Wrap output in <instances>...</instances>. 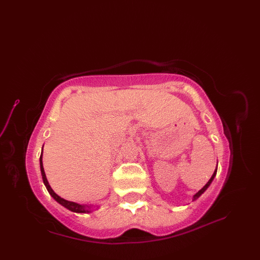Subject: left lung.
I'll return each instance as SVG.
<instances>
[{
  "instance_id": "8db88e82",
  "label": "left lung",
  "mask_w": 260,
  "mask_h": 260,
  "mask_svg": "<svg viewBox=\"0 0 260 260\" xmlns=\"http://www.w3.org/2000/svg\"><path fill=\"white\" fill-rule=\"evenodd\" d=\"M216 173H217V167H216V170L214 171V173H213V175H212V177H211V179L208 181V183L206 184V185H204L200 190H198V193H196L194 196H193V201H195L197 198H199L204 192H206V190H207V188L210 186V184L212 183V181L214 180V178H215V176H216Z\"/></svg>"
}]
</instances>
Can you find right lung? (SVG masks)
<instances>
[{"mask_svg":"<svg viewBox=\"0 0 260 260\" xmlns=\"http://www.w3.org/2000/svg\"><path fill=\"white\" fill-rule=\"evenodd\" d=\"M43 147H42V153H41V156H40V169H41V175H42V179H43V182L48 190V193L50 194V196L56 200L58 203H60L61 206H63L64 208H66L67 210H70L74 213H81V214H87V213H91L94 208L95 210H98L99 207H91V206H84V204H80V203H77V202H73V201H68V200H65L63 198H61L59 195H57L56 193L53 192V189L50 187L48 181H47V178H46V175H45V172H44V168H43Z\"/></svg>","mask_w":260,"mask_h":260,"instance_id":"obj_1","label":"right lung"}]
</instances>
